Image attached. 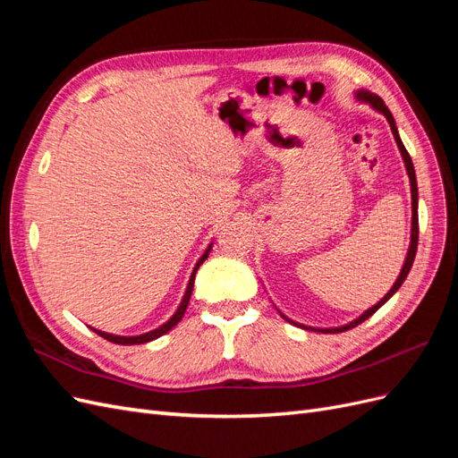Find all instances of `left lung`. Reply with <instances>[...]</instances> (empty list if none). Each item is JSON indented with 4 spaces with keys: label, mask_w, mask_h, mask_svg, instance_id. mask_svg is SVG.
I'll return each mask as SVG.
<instances>
[{
    "label": "left lung",
    "mask_w": 458,
    "mask_h": 458,
    "mask_svg": "<svg viewBox=\"0 0 458 458\" xmlns=\"http://www.w3.org/2000/svg\"><path fill=\"white\" fill-rule=\"evenodd\" d=\"M355 97H357L359 101L369 103L372 108H377L378 113H382V114L386 116L387 123H390V128H392L394 140H395V143H397V147H399L401 157H403L405 168H407V174H409V179H411V199H412V227H411V244H409V252H407V258H405L403 267H401V273H399V276H397V281L394 283V286L390 288V293H387V294H386V296L377 303V306H372V308H369L363 315H359V317L355 318V321H352V323H348V325H344V327H335V328H313V327H306V325H300V323L290 321V318H288L286 315H283V313H281V317H283V318H286L288 323H293V325L301 327V328H306V330L325 332V335H336V332L350 330V328H353V327H357V325H361L363 321H367V318H369L372 313H377V311L384 306V303L397 293L399 286L403 284V281L407 279V275H409V271H411V267H412L414 256H417V246H419V187H417V175H414V165H412V160H411V157H409V152H407V148H405L403 141H401V137H399V133H397L395 120H394V116H392V113H390V108L386 106V103L380 99L378 95H374V93L365 91V89H359V91H355Z\"/></svg>",
    "instance_id": "1"
}]
</instances>
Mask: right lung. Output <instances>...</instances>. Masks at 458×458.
I'll return each instance as SVG.
<instances>
[{"label": "right lung", "mask_w": 458, "mask_h": 458, "mask_svg": "<svg viewBox=\"0 0 458 458\" xmlns=\"http://www.w3.org/2000/svg\"><path fill=\"white\" fill-rule=\"evenodd\" d=\"M210 250H212V244L206 248V252H204V254H202V258L197 261L195 269H192V273H191V279H189V284H187V290H185V296H183L182 303H179L177 311H175V313H174V315H172V317L168 318V321H165L164 325H160L158 328L150 330V332H145V335H140V336H116V335H108V332H103V330H95V328H91V330H93V332H97V335H99V336H103L105 340H108V342H114V344H120V345L147 344V342H152V340L160 338L162 335H165V332L172 330L179 321H182V317L185 315V310H187V306H189V300H191V294H192V286H195V275H197L199 267H200L202 263H204V259L208 258V254H210Z\"/></svg>", "instance_id": "1"}]
</instances>
